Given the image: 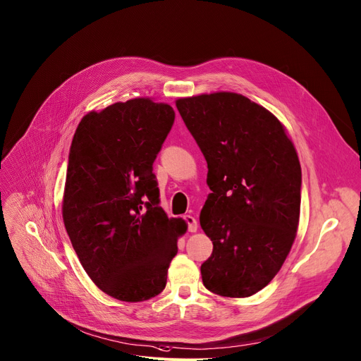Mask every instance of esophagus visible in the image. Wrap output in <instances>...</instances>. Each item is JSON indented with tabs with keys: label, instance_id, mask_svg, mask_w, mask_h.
Listing matches in <instances>:
<instances>
[{
	"label": "esophagus",
	"instance_id": "esophagus-1",
	"mask_svg": "<svg viewBox=\"0 0 361 361\" xmlns=\"http://www.w3.org/2000/svg\"><path fill=\"white\" fill-rule=\"evenodd\" d=\"M183 219H185V221H186V224H188V230H189V231L195 233V231L198 230V221H197L195 217H192V216H185Z\"/></svg>",
	"mask_w": 361,
	"mask_h": 361
}]
</instances>
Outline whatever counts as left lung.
Masks as SVG:
<instances>
[{"instance_id": "8db88e82", "label": "left lung", "mask_w": 361, "mask_h": 361, "mask_svg": "<svg viewBox=\"0 0 361 361\" xmlns=\"http://www.w3.org/2000/svg\"><path fill=\"white\" fill-rule=\"evenodd\" d=\"M176 108L207 160L213 190L200 217L213 240L202 283L223 298H249L277 275L298 235V152L279 118L239 93L180 97Z\"/></svg>"}]
</instances>
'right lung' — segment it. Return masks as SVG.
<instances>
[{
  "label": "right lung",
  "instance_id": "add662e5",
  "mask_svg": "<svg viewBox=\"0 0 361 361\" xmlns=\"http://www.w3.org/2000/svg\"><path fill=\"white\" fill-rule=\"evenodd\" d=\"M175 121L150 97L116 102L80 121L68 157L62 219L92 281L121 302L160 294L186 233L159 205L153 163Z\"/></svg>",
  "mask_w": 361,
  "mask_h": 361
}]
</instances>
